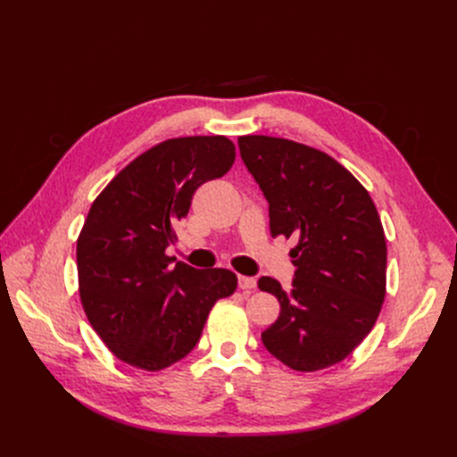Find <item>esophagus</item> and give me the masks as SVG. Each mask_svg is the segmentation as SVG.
Segmentation results:
<instances>
[{"instance_id":"obj_1","label":"esophagus","mask_w":457,"mask_h":457,"mask_svg":"<svg viewBox=\"0 0 457 457\" xmlns=\"http://www.w3.org/2000/svg\"><path fill=\"white\" fill-rule=\"evenodd\" d=\"M257 286V280L252 276H238V287L240 289H253Z\"/></svg>"}]
</instances>
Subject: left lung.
Returning <instances> with one entry per match:
<instances>
[{"label": "left lung", "instance_id": "left-lung-1", "mask_svg": "<svg viewBox=\"0 0 457 457\" xmlns=\"http://www.w3.org/2000/svg\"><path fill=\"white\" fill-rule=\"evenodd\" d=\"M240 156L269 202L272 237H294L292 289L261 276L280 303L262 345L297 371L347 358L376 324L385 299L386 244L368 190L324 152L267 135L238 137Z\"/></svg>", "mask_w": 457, "mask_h": 457}]
</instances>
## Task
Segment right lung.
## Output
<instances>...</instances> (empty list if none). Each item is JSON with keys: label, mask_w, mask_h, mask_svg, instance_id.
Wrapping results in <instances>:
<instances>
[{"label": "right lung", "mask_w": 457, "mask_h": 457, "mask_svg": "<svg viewBox=\"0 0 457 457\" xmlns=\"http://www.w3.org/2000/svg\"><path fill=\"white\" fill-rule=\"evenodd\" d=\"M234 156L223 135L163 141L93 202L76 250L79 297L93 329L126 364L158 371L181 361L215 301L237 289L234 272L196 270L165 253L196 188L223 177Z\"/></svg>", "instance_id": "right-lung-1"}]
</instances>
